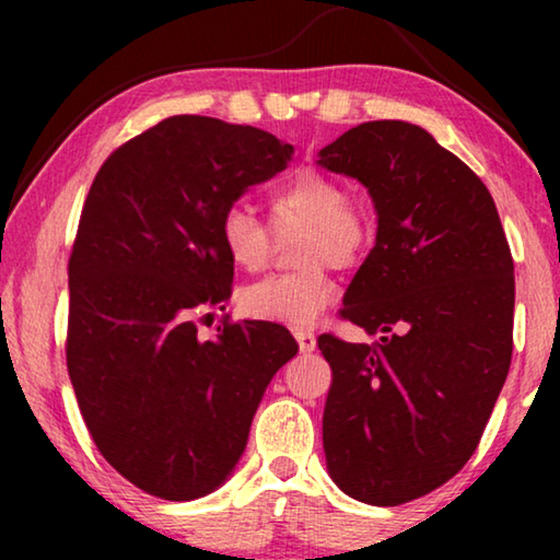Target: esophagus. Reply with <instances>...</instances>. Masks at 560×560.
Returning a JSON list of instances; mask_svg holds the SVG:
<instances>
[{
	"instance_id": "obj_1",
	"label": "esophagus",
	"mask_w": 560,
	"mask_h": 560,
	"mask_svg": "<svg viewBox=\"0 0 560 560\" xmlns=\"http://www.w3.org/2000/svg\"><path fill=\"white\" fill-rule=\"evenodd\" d=\"M293 336H296V343L301 348V353H311V350H316V334H314V330L296 328V330H293Z\"/></svg>"
}]
</instances>
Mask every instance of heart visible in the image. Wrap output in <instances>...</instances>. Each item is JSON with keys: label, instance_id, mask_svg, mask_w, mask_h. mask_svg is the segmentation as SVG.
Returning a JSON list of instances; mask_svg holds the SVG:
<instances>
[{"label": "heart", "instance_id": "1", "mask_svg": "<svg viewBox=\"0 0 560 560\" xmlns=\"http://www.w3.org/2000/svg\"><path fill=\"white\" fill-rule=\"evenodd\" d=\"M273 226L306 224L301 261L311 267L267 277L242 291L246 314L273 324L311 326L336 301L338 287L328 261L346 267L363 257L373 240V220L363 207L348 202V189L324 170L306 167L283 179L269 197ZM222 249L234 267L259 271L271 254V230L252 207L234 202L220 217Z\"/></svg>", "mask_w": 560, "mask_h": 560}]
</instances>
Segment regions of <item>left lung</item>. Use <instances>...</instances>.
I'll return each mask as SVG.
<instances>
[{
  "label": "left lung",
  "instance_id": "obj_1",
  "mask_svg": "<svg viewBox=\"0 0 560 560\" xmlns=\"http://www.w3.org/2000/svg\"><path fill=\"white\" fill-rule=\"evenodd\" d=\"M316 163L371 195L375 246L343 296L373 346L320 336L330 479L397 506L430 494L477 450L514 348V261L485 183L405 120L350 128Z\"/></svg>",
  "mask_w": 560,
  "mask_h": 560
}]
</instances>
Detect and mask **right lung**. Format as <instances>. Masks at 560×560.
<instances>
[{"instance_id": "1", "label": "right lung", "mask_w": 560, "mask_h": 560, "mask_svg": "<svg viewBox=\"0 0 560 560\" xmlns=\"http://www.w3.org/2000/svg\"><path fill=\"white\" fill-rule=\"evenodd\" d=\"M291 155L267 130L173 116L93 179L69 261L66 363L98 452L148 494L192 501L220 489L264 390L299 353L269 320L217 328L212 340L195 324L232 296L222 212Z\"/></svg>"}]
</instances>
